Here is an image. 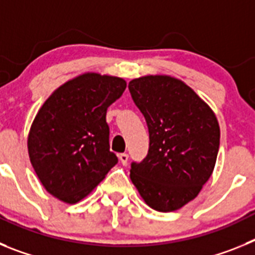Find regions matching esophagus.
<instances>
[{"mask_svg": "<svg viewBox=\"0 0 255 255\" xmlns=\"http://www.w3.org/2000/svg\"><path fill=\"white\" fill-rule=\"evenodd\" d=\"M119 158H120L121 163L126 164L128 163V161H129V154H126V153H121V154L119 155Z\"/></svg>", "mask_w": 255, "mask_h": 255, "instance_id": "34e87169", "label": "esophagus"}]
</instances>
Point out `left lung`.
<instances>
[{
	"instance_id": "1",
	"label": "left lung",
	"mask_w": 255,
	"mask_h": 255,
	"mask_svg": "<svg viewBox=\"0 0 255 255\" xmlns=\"http://www.w3.org/2000/svg\"><path fill=\"white\" fill-rule=\"evenodd\" d=\"M149 130V150L132 162L130 179L150 208L177 211L197 198L211 177L220 148V125L212 108L189 85L168 75L129 83Z\"/></svg>"
}]
</instances>
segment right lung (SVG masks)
Listing matches in <instances>:
<instances>
[{"label": "right lung", "instance_id": "obj_1", "mask_svg": "<svg viewBox=\"0 0 255 255\" xmlns=\"http://www.w3.org/2000/svg\"><path fill=\"white\" fill-rule=\"evenodd\" d=\"M125 88L123 78L84 73L58 87L39 108L29 130L28 153L49 194L78 203L117 163L106 114Z\"/></svg>", "mask_w": 255, "mask_h": 255}]
</instances>
